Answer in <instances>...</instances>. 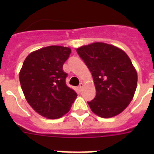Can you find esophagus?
<instances>
[{
    "label": "esophagus",
    "mask_w": 154,
    "mask_h": 154,
    "mask_svg": "<svg viewBox=\"0 0 154 154\" xmlns=\"http://www.w3.org/2000/svg\"><path fill=\"white\" fill-rule=\"evenodd\" d=\"M83 86H84V84L83 83H80L78 87V89L79 92H81L82 90V89H83Z\"/></svg>",
    "instance_id": "obj_1"
}]
</instances>
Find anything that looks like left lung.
<instances>
[{"label": "left lung", "mask_w": 154, "mask_h": 154, "mask_svg": "<svg viewBox=\"0 0 154 154\" xmlns=\"http://www.w3.org/2000/svg\"><path fill=\"white\" fill-rule=\"evenodd\" d=\"M92 73L96 97L88 102L91 110L103 118L122 112L133 99L137 73L125 51L116 46L95 42L77 48Z\"/></svg>", "instance_id": "obj_1"}]
</instances>
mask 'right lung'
Instances as JSON below:
<instances>
[{
  "label": "right lung",
  "mask_w": 154,
  "mask_h": 154,
  "mask_svg": "<svg viewBox=\"0 0 154 154\" xmlns=\"http://www.w3.org/2000/svg\"><path fill=\"white\" fill-rule=\"evenodd\" d=\"M71 48L58 45L42 48L27 56L19 79L27 102L48 119H58L70 110L77 93L65 83L63 64Z\"/></svg>",
  "instance_id": "obj_1"
}]
</instances>
